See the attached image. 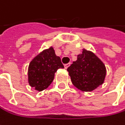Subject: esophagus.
<instances>
[{
  "mask_svg": "<svg viewBox=\"0 0 125 125\" xmlns=\"http://www.w3.org/2000/svg\"><path fill=\"white\" fill-rule=\"evenodd\" d=\"M69 66H70V63H66V64H64V68H65V69H67Z\"/></svg>",
  "mask_w": 125,
  "mask_h": 125,
  "instance_id": "34e87169",
  "label": "esophagus"
}]
</instances>
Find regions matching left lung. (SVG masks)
Segmentation results:
<instances>
[{
    "label": "left lung",
    "instance_id": "1",
    "mask_svg": "<svg viewBox=\"0 0 125 125\" xmlns=\"http://www.w3.org/2000/svg\"><path fill=\"white\" fill-rule=\"evenodd\" d=\"M72 84L85 92L92 91L101 85L105 80L106 69L104 63L92 51L83 50L77 59L68 67Z\"/></svg>",
    "mask_w": 125,
    "mask_h": 125
}]
</instances>
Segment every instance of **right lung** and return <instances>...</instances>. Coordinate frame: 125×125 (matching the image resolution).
<instances>
[{"instance_id":"right-lung-1","label":"right lung","mask_w":125,"mask_h":125,"mask_svg":"<svg viewBox=\"0 0 125 125\" xmlns=\"http://www.w3.org/2000/svg\"><path fill=\"white\" fill-rule=\"evenodd\" d=\"M64 68L59 56L55 53L53 47L40 53L30 63L28 67V82L38 91L48 87L54 79L56 71Z\"/></svg>"}]
</instances>
